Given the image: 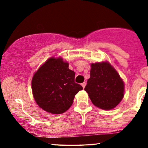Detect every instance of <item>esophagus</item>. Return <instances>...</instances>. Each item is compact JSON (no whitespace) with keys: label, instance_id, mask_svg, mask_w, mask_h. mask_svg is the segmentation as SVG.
<instances>
[{"label":"esophagus","instance_id":"obj_1","mask_svg":"<svg viewBox=\"0 0 148 148\" xmlns=\"http://www.w3.org/2000/svg\"><path fill=\"white\" fill-rule=\"evenodd\" d=\"M86 82H84V83H82V84H81V86H82V87L84 88H85V86H86Z\"/></svg>","mask_w":148,"mask_h":148}]
</instances>
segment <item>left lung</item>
Returning <instances> with one entry per match:
<instances>
[{
  "label": "left lung",
  "mask_w": 148,
  "mask_h": 148,
  "mask_svg": "<svg viewBox=\"0 0 148 148\" xmlns=\"http://www.w3.org/2000/svg\"><path fill=\"white\" fill-rule=\"evenodd\" d=\"M124 82L108 62L91 64L90 77L85 90L95 106L103 110L117 106L124 97Z\"/></svg>",
  "instance_id": "8db88e82"
}]
</instances>
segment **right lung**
Wrapping results in <instances>:
<instances>
[{
    "mask_svg": "<svg viewBox=\"0 0 148 148\" xmlns=\"http://www.w3.org/2000/svg\"><path fill=\"white\" fill-rule=\"evenodd\" d=\"M74 78L75 73L69 69V63L62 58H49L32 79V91L37 105L53 114L67 111L74 97L83 89L74 82Z\"/></svg>",
    "mask_w": 148,
    "mask_h": 148,
    "instance_id": "1",
    "label": "right lung"
}]
</instances>
